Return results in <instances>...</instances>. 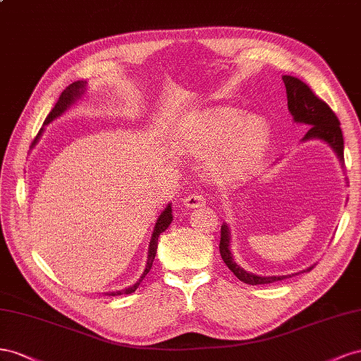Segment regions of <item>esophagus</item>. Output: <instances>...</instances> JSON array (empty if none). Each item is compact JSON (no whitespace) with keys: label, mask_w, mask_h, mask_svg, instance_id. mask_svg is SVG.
I'll use <instances>...</instances> for the list:
<instances>
[{"label":"esophagus","mask_w":361,"mask_h":361,"mask_svg":"<svg viewBox=\"0 0 361 361\" xmlns=\"http://www.w3.org/2000/svg\"><path fill=\"white\" fill-rule=\"evenodd\" d=\"M205 202H207V197H205L204 193H200V192L190 193V195H188L186 198H184V205H186V207H190V209L201 207V205H204Z\"/></svg>","instance_id":"esophagus-1"}]
</instances>
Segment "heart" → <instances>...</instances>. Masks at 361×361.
I'll return each mask as SVG.
<instances>
[{
	"mask_svg": "<svg viewBox=\"0 0 361 361\" xmlns=\"http://www.w3.org/2000/svg\"><path fill=\"white\" fill-rule=\"evenodd\" d=\"M175 143L189 152L216 151L209 169L219 177H233L255 166L269 143V128L257 115L242 116L234 107H212L195 111L175 133Z\"/></svg>",
	"mask_w": 361,
	"mask_h": 361,
	"instance_id": "heart-1",
	"label": "heart"
}]
</instances>
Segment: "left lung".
I'll return each mask as SVG.
<instances>
[{
  "instance_id": "obj_1",
  "label": "left lung",
  "mask_w": 361,
  "mask_h": 361,
  "mask_svg": "<svg viewBox=\"0 0 361 361\" xmlns=\"http://www.w3.org/2000/svg\"><path fill=\"white\" fill-rule=\"evenodd\" d=\"M286 94H287V107L292 113V116L296 122L307 123L308 131L302 140L308 139H322L329 147H331L337 157L341 159L343 164V135L341 128V121L336 116V113L331 110L325 101L316 97L314 92L308 87L304 81L292 75L283 77ZM219 251L224 263L228 266V269L239 278L240 281L257 286V284H271L275 281H281L284 278H289L290 275H281V276H259L246 272L243 267L235 264L233 255L230 252V231L226 224L221 226V242H219ZM313 269L308 267L304 272H310Z\"/></svg>"
}]
</instances>
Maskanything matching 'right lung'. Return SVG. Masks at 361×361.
I'll use <instances>...</instances> for the list:
<instances>
[{"mask_svg":"<svg viewBox=\"0 0 361 361\" xmlns=\"http://www.w3.org/2000/svg\"><path fill=\"white\" fill-rule=\"evenodd\" d=\"M83 89H85V81H75V83L69 85L63 92H61V95L59 97V99H57V102H56V106L53 107V110H51V111H49V115L47 116L45 123H48V122L53 121L54 118L60 116L61 113H63V111H65V110L72 104V102H74V101H75L81 94H83ZM40 135H42V128L39 130L37 136L35 137V140H33L32 145H35V143L37 142V139L40 137ZM171 222H172V209H171V204H169L168 207L163 210V213L159 216V219H157V222H156V226H154V233H152V238H151V242H149V252H148L147 267H145V271H143L142 276L139 278V281H137L135 286L128 287V289H123V290H119V292H111V293H106V295H109V296L128 295V293H133V292H135V290L137 289V287H139V284L142 283L143 278H145V276H147V274L151 271L152 262H154V257H156V252H157V245H159V238H160V234H161L164 230L168 228V226L171 225Z\"/></svg>","mask_w":361,"mask_h":361,"instance_id":"1","label":"right lung"}]
</instances>
